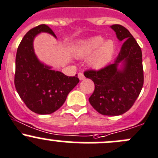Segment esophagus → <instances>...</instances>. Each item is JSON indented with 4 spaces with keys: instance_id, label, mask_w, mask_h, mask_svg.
<instances>
[{
    "instance_id": "esophagus-1",
    "label": "esophagus",
    "mask_w": 158,
    "mask_h": 158,
    "mask_svg": "<svg viewBox=\"0 0 158 158\" xmlns=\"http://www.w3.org/2000/svg\"><path fill=\"white\" fill-rule=\"evenodd\" d=\"M78 77H79V79H80V80H83V79H85V76H84L83 73H79V74H78Z\"/></svg>"
}]
</instances>
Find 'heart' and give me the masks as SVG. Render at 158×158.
I'll return each mask as SVG.
<instances>
[{
	"instance_id": "b5f03b06",
	"label": "heart",
	"mask_w": 158,
	"mask_h": 158,
	"mask_svg": "<svg viewBox=\"0 0 158 158\" xmlns=\"http://www.w3.org/2000/svg\"><path fill=\"white\" fill-rule=\"evenodd\" d=\"M114 45L111 41L104 42L100 36L82 40L76 45L74 49L76 57H88V64L94 69H101L106 66L113 59Z\"/></svg>"
}]
</instances>
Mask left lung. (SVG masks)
<instances>
[{
	"label": "left lung",
	"instance_id": "1",
	"mask_svg": "<svg viewBox=\"0 0 158 158\" xmlns=\"http://www.w3.org/2000/svg\"><path fill=\"white\" fill-rule=\"evenodd\" d=\"M119 41H123L114 63L99 70H87L84 76L92 79L95 89L89 98L92 106L106 116L122 115L130 110L140 95L143 85L141 48L129 31L113 24ZM122 63L121 69L118 65Z\"/></svg>",
	"mask_w": 158,
	"mask_h": 158
}]
</instances>
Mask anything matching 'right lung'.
I'll return each mask as SVG.
<instances>
[{"label": "right lung", "instance_id": "right-lung-1", "mask_svg": "<svg viewBox=\"0 0 158 158\" xmlns=\"http://www.w3.org/2000/svg\"><path fill=\"white\" fill-rule=\"evenodd\" d=\"M41 32L56 38L48 25L40 24L26 33L22 38L15 59V85L27 108L38 114H50L59 110L71 90L79 83L77 74L67 76L44 65L35 54L33 41Z\"/></svg>", "mask_w": 158, "mask_h": 158}]
</instances>
